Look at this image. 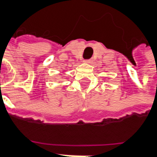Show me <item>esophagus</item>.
<instances>
[{
  "mask_svg": "<svg viewBox=\"0 0 157 157\" xmlns=\"http://www.w3.org/2000/svg\"><path fill=\"white\" fill-rule=\"evenodd\" d=\"M84 62H85V63H91L92 60H91V59H84Z\"/></svg>",
  "mask_w": 157,
  "mask_h": 157,
  "instance_id": "esophagus-1",
  "label": "esophagus"
}]
</instances>
